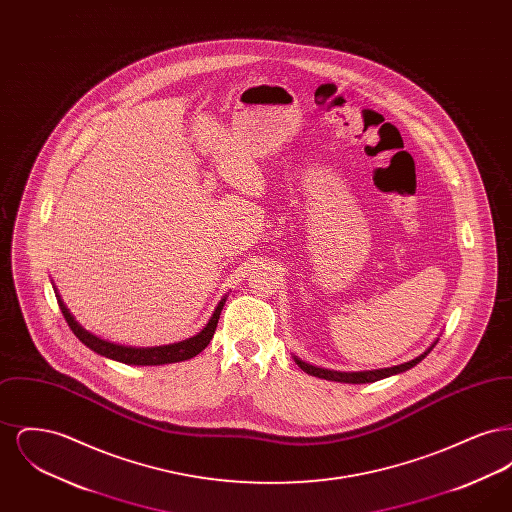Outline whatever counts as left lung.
I'll return each instance as SVG.
<instances>
[{"label": "left lung", "mask_w": 512, "mask_h": 512, "mask_svg": "<svg viewBox=\"0 0 512 512\" xmlns=\"http://www.w3.org/2000/svg\"><path fill=\"white\" fill-rule=\"evenodd\" d=\"M439 340V338H438ZM438 340L434 341L424 353H420L416 359L413 361H409V363H403V365L397 366H388V368H376V370H361V372H340V370H328V368H318V366L311 365V363H305V361H301L299 357H295L293 355V361H295V365L299 366L303 372H307V374H311V376H317V378H322V380H330V382H343V384H368V382H376V380H384V378H388V376H393V374H401V372H405V370H409V368H413V366L418 365L434 347H436V343Z\"/></svg>", "instance_id": "1"}]
</instances>
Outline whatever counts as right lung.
<instances>
[{"instance_id": "obj_1", "label": "right lung", "mask_w": 512, "mask_h": 512, "mask_svg": "<svg viewBox=\"0 0 512 512\" xmlns=\"http://www.w3.org/2000/svg\"><path fill=\"white\" fill-rule=\"evenodd\" d=\"M53 292H55V297H57V303H59V309H61L63 317L67 320V324L71 326V330H73L74 336L78 340L82 341L86 347H90L94 353L101 355V357L113 359V361L124 363V365L134 366L171 365V363L188 361V359H192L195 355H199L209 345V341L213 340L217 324H219L220 311H222V307L226 303V297H228V295H224L220 299L219 305L215 307L213 315L209 318V322L203 326L201 332H197L192 338L169 343V345H157V347H130V345H119V343H113V341L101 340L96 334L88 332L73 317V313L67 309V305L61 299L55 284H53Z\"/></svg>"}]
</instances>
